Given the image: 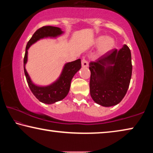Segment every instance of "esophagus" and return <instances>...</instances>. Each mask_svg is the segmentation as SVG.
I'll use <instances>...</instances> for the list:
<instances>
[{"label":"esophagus","mask_w":153,"mask_h":153,"mask_svg":"<svg viewBox=\"0 0 153 153\" xmlns=\"http://www.w3.org/2000/svg\"><path fill=\"white\" fill-rule=\"evenodd\" d=\"M88 66V62L86 59H83L82 60V67H87Z\"/></svg>","instance_id":"1"}]
</instances>
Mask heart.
Segmentation results:
<instances>
[{"label": "heart", "mask_w": 153, "mask_h": 153, "mask_svg": "<svg viewBox=\"0 0 153 153\" xmlns=\"http://www.w3.org/2000/svg\"><path fill=\"white\" fill-rule=\"evenodd\" d=\"M94 45L99 46V52L101 54H105L110 52L115 48L116 43L114 39L111 37L99 36L95 39Z\"/></svg>", "instance_id": "obj_1"}]
</instances>
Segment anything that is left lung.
<instances>
[{"mask_svg": "<svg viewBox=\"0 0 153 153\" xmlns=\"http://www.w3.org/2000/svg\"><path fill=\"white\" fill-rule=\"evenodd\" d=\"M90 93L94 102L104 107L119 103L129 88L132 74L131 54L124 45L89 64Z\"/></svg>", "mask_w": 153, "mask_h": 153, "instance_id": "1", "label": "left lung"}]
</instances>
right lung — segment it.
<instances>
[{"instance_id": "add662e5", "label": "right lung", "mask_w": 153, "mask_h": 153, "mask_svg": "<svg viewBox=\"0 0 153 153\" xmlns=\"http://www.w3.org/2000/svg\"><path fill=\"white\" fill-rule=\"evenodd\" d=\"M61 28L55 26H43L33 34L26 47L24 59V70L29 88L39 101L43 103L52 104L63 99L69 92L73 77L80 69L81 60L67 62L64 65L61 74L56 80L48 86H38L34 84L26 69L28 60V50L29 48L37 41L44 38H56L63 34Z\"/></svg>"}]
</instances>
